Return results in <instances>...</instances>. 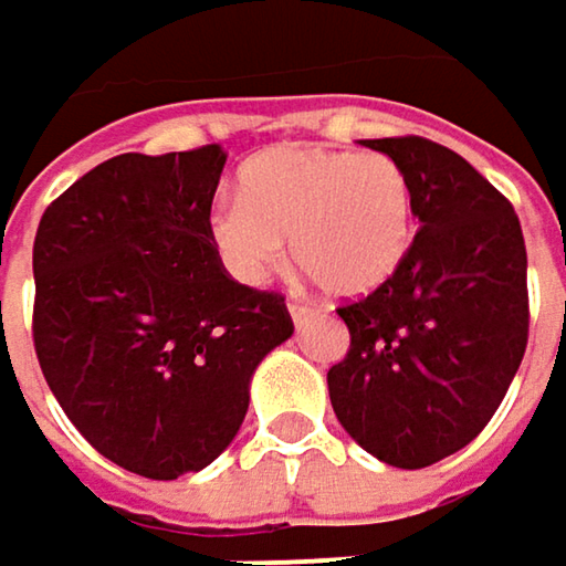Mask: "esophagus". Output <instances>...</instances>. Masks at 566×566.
I'll return each instance as SVG.
<instances>
[{"instance_id":"1","label":"esophagus","mask_w":566,"mask_h":566,"mask_svg":"<svg viewBox=\"0 0 566 566\" xmlns=\"http://www.w3.org/2000/svg\"><path fill=\"white\" fill-rule=\"evenodd\" d=\"M287 311H291V321H294V327H304L307 321H314V317H317V307H311V304H301V301H291V304H287Z\"/></svg>"}]
</instances>
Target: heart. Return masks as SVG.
Returning a JSON list of instances; mask_svg holds the SVG:
<instances>
[{
  "instance_id": "1",
  "label": "heart",
  "mask_w": 566,
  "mask_h": 566,
  "mask_svg": "<svg viewBox=\"0 0 566 566\" xmlns=\"http://www.w3.org/2000/svg\"><path fill=\"white\" fill-rule=\"evenodd\" d=\"M227 269L265 282L291 239L294 262L331 297L356 301L395 279L415 245V190L382 151L287 145L239 171V203L210 217Z\"/></svg>"
}]
</instances>
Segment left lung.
I'll return each instance as SVG.
<instances>
[{
    "mask_svg": "<svg viewBox=\"0 0 566 566\" xmlns=\"http://www.w3.org/2000/svg\"><path fill=\"white\" fill-rule=\"evenodd\" d=\"M411 180L421 230L395 279L336 307L349 353L327 373L343 431L388 467L463 450L528 346V255L512 203L467 158L421 135L366 138Z\"/></svg>",
    "mask_w": 566,
    "mask_h": 566,
    "instance_id": "left-lung-1",
    "label": "left lung"
}]
</instances>
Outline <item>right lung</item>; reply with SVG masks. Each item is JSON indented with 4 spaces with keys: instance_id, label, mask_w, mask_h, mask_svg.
I'll return each instance as SVG.
<instances>
[{
    "instance_id": "add662e5",
    "label": "right lung",
    "mask_w": 566,
    "mask_h": 566,
    "mask_svg": "<svg viewBox=\"0 0 566 566\" xmlns=\"http://www.w3.org/2000/svg\"><path fill=\"white\" fill-rule=\"evenodd\" d=\"M220 145L116 155L41 217L34 353L64 415L148 480L213 463L255 366L294 334L282 294L232 282L213 245Z\"/></svg>"
}]
</instances>
